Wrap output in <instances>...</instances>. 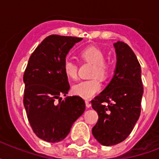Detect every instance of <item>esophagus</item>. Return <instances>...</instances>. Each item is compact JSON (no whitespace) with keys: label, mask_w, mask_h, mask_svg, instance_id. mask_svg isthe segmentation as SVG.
Returning a JSON list of instances; mask_svg holds the SVG:
<instances>
[{"label":"esophagus","mask_w":159,"mask_h":159,"mask_svg":"<svg viewBox=\"0 0 159 159\" xmlns=\"http://www.w3.org/2000/svg\"><path fill=\"white\" fill-rule=\"evenodd\" d=\"M85 104H86L87 108H89V107H91V104H90V102L89 101V100H85Z\"/></svg>","instance_id":"1"}]
</instances>
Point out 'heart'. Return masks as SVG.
I'll use <instances>...</instances> for the list:
<instances>
[{"label": "heart", "instance_id": "b5f03b06", "mask_svg": "<svg viewBox=\"0 0 159 159\" xmlns=\"http://www.w3.org/2000/svg\"><path fill=\"white\" fill-rule=\"evenodd\" d=\"M81 59L86 62L93 64L90 76L93 79L82 81L73 85V93L84 99H90L101 89V83L97 79H107L111 72L110 64L105 59L104 52L98 47L88 46L81 50ZM63 70L68 78L75 79L77 76V66L71 59H66L63 63Z\"/></svg>", "mask_w": 159, "mask_h": 159}]
</instances>
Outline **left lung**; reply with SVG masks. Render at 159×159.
<instances>
[{
	"instance_id": "left-lung-1",
	"label": "left lung",
	"mask_w": 159,
	"mask_h": 159,
	"mask_svg": "<svg viewBox=\"0 0 159 159\" xmlns=\"http://www.w3.org/2000/svg\"><path fill=\"white\" fill-rule=\"evenodd\" d=\"M113 46L117 55L113 77L91 101L99 116L92 133L99 143L107 147L122 142L132 132L140 117L143 95L141 69L134 52L120 41Z\"/></svg>"
}]
</instances>
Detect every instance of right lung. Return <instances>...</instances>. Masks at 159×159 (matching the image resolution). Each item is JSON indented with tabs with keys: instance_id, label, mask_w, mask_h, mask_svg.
<instances>
[{
	"instance_id": "1",
	"label": "right lung",
	"mask_w": 159,
	"mask_h": 159,
	"mask_svg": "<svg viewBox=\"0 0 159 159\" xmlns=\"http://www.w3.org/2000/svg\"><path fill=\"white\" fill-rule=\"evenodd\" d=\"M82 40L58 35L46 37L30 57L24 74V106L28 120L36 136L48 142L64 140L85 111L80 96L60 98L70 90L63 63L73 46Z\"/></svg>"
}]
</instances>
